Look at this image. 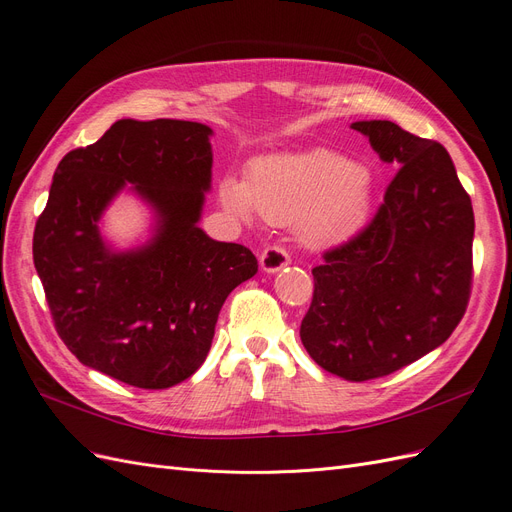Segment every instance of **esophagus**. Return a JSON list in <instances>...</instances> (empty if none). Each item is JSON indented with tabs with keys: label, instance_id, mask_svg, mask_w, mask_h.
<instances>
[{
	"label": "esophagus",
	"instance_id": "1",
	"mask_svg": "<svg viewBox=\"0 0 512 512\" xmlns=\"http://www.w3.org/2000/svg\"><path fill=\"white\" fill-rule=\"evenodd\" d=\"M290 265V256L280 245H269L260 254V269L265 273H277Z\"/></svg>",
	"mask_w": 512,
	"mask_h": 512
}]
</instances>
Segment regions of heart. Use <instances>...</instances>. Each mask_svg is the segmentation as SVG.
Wrapping results in <instances>:
<instances>
[{"mask_svg": "<svg viewBox=\"0 0 512 512\" xmlns=\"http://www.w3.org/2000/svg\"><path fill=\"white\" fill-rule=\"evenodd\" d=\"M374 179L361 162L329 149L275 153L252 164L247 181L226 177L224 207L250 222L258 213L275 226H297L312 247L350 241L369 218Z\"/></svg>", "mask_w": 512, "mask_h": 512, "instance_id": "heart-1", "label": "heart"}]
</instances>
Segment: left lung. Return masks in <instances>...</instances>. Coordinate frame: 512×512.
Masks as SVG:
<instances>
[{
	"instance_id": "8db88e82",
	"label": "left lung",
	"mask_w": 512,
	"mask_h": 512,
	"mask_svg": "<svg viewBox=\"0 0 512 512\" xmlns=\"http://www.w3.org/2000/svg\"><path fill=\"white\" fill-rule=\"evenodd\" d=\"M399 166L376 218L324 254L301 342L329 374L389 376L442 346L466 314L474 211L448 151L393 121H354Z\"/></svg>"
}]
</instances>
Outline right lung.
Wrapping results in <instances>:
<instances>
[{"label": "right lung", "instance_id": "obj_1", "mask_svg": "<svg viewBox=\"0 0 512 512\" xmlns=\"http://www.w3.org/2000/svg\"><path fill=\"white\" fill-rule=\"evenodd\" d=\"M213 130L119 119L66 153L34 230V265L55 329L83 365L138 389H168L205 363L228 294L258 271L239 243L198 226ZM152 209L150 239L117 251L101 215L121 192Z\"/></svg>", "mask_w": 512, "mask_h": 512}]
</instances>
